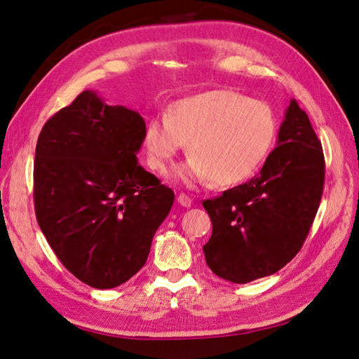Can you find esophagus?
<instances>
[{
  "label": "esophagus",
  "instance_id": "esophagus-1",
  "mask_svg": "<svg viewBox=\"0 0 359 359\" xmlns=\"http://www.w3.org/2000/svg\"><path fill=\"white\" fill-rule=\"evenodd\" d=\"M177 202L182 205V207H185V208H189V207H191V203H193L191 197H188L187 194H179Z\"/></svg>",
  "mask_w": 359,
  "mask_h": 359
}]
</instances>
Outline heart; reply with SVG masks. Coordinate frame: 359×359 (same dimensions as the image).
Here are the masks:
<instances>
[{"mask_svg":"<svg viewBox=\"0 0 359 359\" xmlns=\"http://www.w3.org/2000/svg\"><path fill=\"white\" fill-rule=\"evenodd\" d=\"M276 135L269 104L228 89L208 90L171 104L149 120L143 142L151 170L166 171L187 143L188 162L175 170L187 185L211 179L215 187L239 184L253 172Z\"/></svg>","mask_w":359,"mask_h":359,"instance_id":"heart-1","label":"heart"}]
</instances>
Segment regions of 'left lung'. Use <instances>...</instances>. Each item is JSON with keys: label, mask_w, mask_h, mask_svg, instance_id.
I'll return each instance as SVG.
<instances>
[{"label": "left lung", "mask_w": 359, "mask_h": 359, "mask_svg": "<svg viewBox=\"0 0 359 359\" xmlns=\"http://www.w3.org/2000/svg\"><path fill=\"white\" fill-rule=\"evenodd\" d=\"M325 163L309 116L290 102L278 147L247 184L203 201L212 234L205 261L219 278L247 284L270 276L301 250L321 203Z\"/></svg>", "instance_id": "8db88e82"}]
</instances>
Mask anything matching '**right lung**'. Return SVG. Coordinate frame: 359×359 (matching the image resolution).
Here are the masks:
<instances>
[{
  "label": "right lung",
  "instance_id": "1",
  "mask_svg": "<svg viewBox=\"0 0 359 359\" xmlns=\"http://www.w3.org/2000/svg\"><path fill=\"white\" fill-rule=\"evenodd\" d=\"M144 120L94 90L46 121L36 142L38 225L75 278L114 288L144 265L174 203L171 188L139 165Z\"/></svg>",
  "mask_w": 359,
  "mask_h": 359
}]
</instances>
